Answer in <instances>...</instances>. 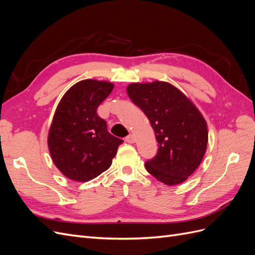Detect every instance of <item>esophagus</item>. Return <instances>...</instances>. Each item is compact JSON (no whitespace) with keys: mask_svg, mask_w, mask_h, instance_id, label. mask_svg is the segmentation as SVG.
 Instances as JSON below:
<instances>
[{"mask_svg":"<svg viewBox=\"0 0 255 255\" xmlns=\"http://www.w3.org/2000/svg\"><path fill=\"white\" fill-rule=\"evenodd\" d=\"M126 141L127 142H128V143H134L135 141H136V138H135V136L134 135H128V137H126Z\"/></svg>","mask_w":255,"mask_h":255,"instance_id":"obj_1","label":"esophagus"}]
</instances>
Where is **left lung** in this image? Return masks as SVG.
<instances>
[{"label": "left lung", "instance_id": "obj_1", "mask_svg": "<svg viewBox=\"0 0 255 255\" xmlns=\"http://www.w3.org/2000/svg\"><path fill=\"white\" fill-rule=\"evenodd\" d=\"M128 95L148 117L158 142L156 155L145 169L166 185L187 180L206 151V121L190 100L167 82L129 84Z\"/></svg>", "mask_w": 255, "mask_h": 255}]
</instances>
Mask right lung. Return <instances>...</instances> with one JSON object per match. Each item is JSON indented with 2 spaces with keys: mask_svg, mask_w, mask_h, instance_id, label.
<instances>
[{
  "mask_svg": "<svg viewBox=\"0 0 255 255\" xmlns=\"http://www.w3.org/2000/svg\"><path fill=\"white\" fill-rule=\"evenodd\" d=\"M114 84L84 80L69 89L54 114L48 145L53 163L68 179L87 182L107 170L123 142L113 136L99 105L111 95Z\"/></svg>",
  "mask_w": 255,
  "mask_h": 255,
  "instance_id": "right-lung-1",
  "label": "right lung"
}]
</instances>
